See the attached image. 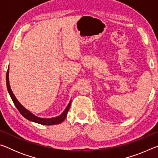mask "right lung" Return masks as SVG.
<instances>
[{
  "instance_id": "right-lung-1",
  "label": "right lung",
  "mask_w": 158,
  "mask_h": 158,
  "mask_svg": "<svg viewBox=\"0 0 158 158\" xmlns=\"http://www.w3.org/2000/svg\"><path fill=\"white\" fill-rule=\"evenodd\" d=\"M6 84H7V90H8V93L11 97L12 100L14 102L15 105L17 109L20 112V114L22 115V116L26 118V119L28 120V121L37 123L41 124V125H58L60 124V123H62L64 120L65 119L67 116V114L70 107L71 105V101H69V104L67 106L65 110L61 114L60 116L55 118H40L38 116H36L35 115H34L33 113H31L30 111H28V109H26L24 106H23L22 105H21V103L17 100V99L16 98L15 95L13 94L12 90H11V88H10V81H9V68L7 69V74H6Z\"/></svg>"
}]
</instances>
